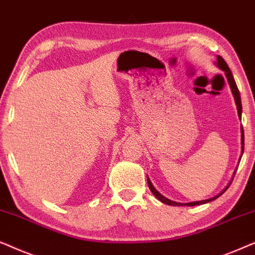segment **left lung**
Wrapping results in <instances>:
<instances>
[{"mask_svg": "<svg viewBox=\"0 0 255 255\" xmlns=\"http://www.w3.org/2000/svg\"><path fill=\"white\" fill-rule=\"evenodd\" d=\"M217 65H218L219 69H220V70H223L224 72H225V74H226V78H227V80H229V84H230L231 91H232V94H233V97H234V100H236L237 110H238V115H239V118H242V99H240V93H239V90H238V87H237L236 81H234V78H233V76H232V72H231L230 67H229V65H227V64H226L225 60L223 59V57L217 56ZM244 144H245V142H244V129H243V127H242V145H243L242 149H243V152H244ZM242 155H243V154H242ZM234 175H236V171H234ZM147 182H148V186H149V189H150V191L152 192V195H154V196L156 197V198L158 199V201H161L162 203H164V204L172 205V206H179V205L195 206V205L205 204V203H209V202H211V201H215L216 198H218L219 196H222L223 193L225 192L227 189H229V186L231 185V183H232V182H231L230 184L227 185L226 188L224 189L223 191L219 193L218 196L213 197V198H209V199H205V201H201V202H192V203H185V204H182V203L172 202V201H170V199L165 198L164 196H162L161 193H159V192L157 191V190H156V189L154 188V185L151 184L150 179H149L148 177H147Z\"/></svg>", "mask_w": 255, "mask_h": 255, "instance_id": "left-lung-1", "label": "left lung"}]
</instances>
